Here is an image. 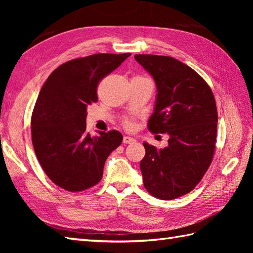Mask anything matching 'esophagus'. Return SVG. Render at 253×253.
Returning <instances> with one entry per match:
<instances>
[{
  "instance_id": "1",
  "label": "esophagus",
  "mask_w": 253,
  "mask_h": 253,
  "mask_svg": "<svg viewBox=\"0 0 253 253\" xmlns=\"http://www.w3.org/2000/svg\"><path fill=\"white\" fill-rule=\"evenodd\" d=\"M136 141V139H133L132 137H129V136H125L123 138V142L124 143H132V142H135Z\"/></svg>"
}]
</instances>
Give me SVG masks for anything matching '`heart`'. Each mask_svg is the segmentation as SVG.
Instances as JSON below:
<instances>
[{
  "label": "heart",
  "instance_id": "b5f03b06",
  "mask_svg": "<svg viewBox=\"0 0 253 253\" xmlns=\"http://www.w3.org/2000/svg\"><path fill=\"white\" fill-rule=\"evenodd\" d=\"M126 126H127V127H129V128H131V127H132V123H131V122H129V121H127V122H126Z\"/></svg>",
  "mask_w": 253,
  "mask_h": 253
}]
</instances>
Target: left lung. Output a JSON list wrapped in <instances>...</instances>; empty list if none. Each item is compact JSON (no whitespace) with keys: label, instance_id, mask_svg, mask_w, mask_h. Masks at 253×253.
Masks as SVG:
<instances>
[{"label":"left lung","instance_id":"1","mask_svg":"<svg viewBox=\"0 0 253 253\" xmlns=\"http://www.w3.org/2000/svg\"><path fill=\"white\" fill-rule=\"evenodd\" d=\"M135 60L157 84L149 130L169 137L163 149L143 142V185L155 198L171 200L190 192L212 162L217 131L215 99L200 75L174 57L136 54Z\"/></svg>","mask_w":253,"mask_h":253}]
</instances>
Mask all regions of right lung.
Returning a JSON list of instances; mask_svg holds the SVG:
<instances>
[{
  "label": "right lung",
  "instance_id": "1",
  "mask_svg": "<svg viewBox=\"0 0 253 253\" xmlns=\"http://www.w3.org/2000/svg\"><path fill=\"white\" fill-rule=\"evenodd\" d=\"M130 56L93 54L64 63L42 85L31 116L32 144L47 177L63 189L76 192L98 184L110 153L123 141L117 130L87 131V107L98 101L102 78Z\"/></svg>",
  "mask_w": 253,
  "mask_h": 253
}]
</instances>
